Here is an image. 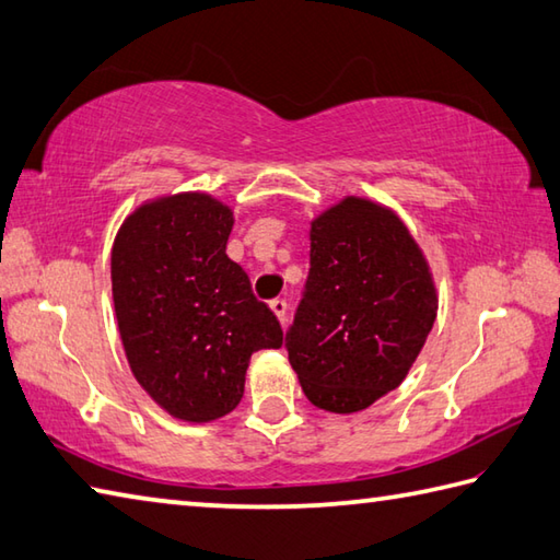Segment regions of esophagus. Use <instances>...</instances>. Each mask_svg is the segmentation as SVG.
<instances>
[{
  "label": "esophagus",
  "instance_id": "esophagus-1",
  "mask_svg": "<svg viewBox=\"0 0 560 560\" xmlns=\"http://www.w3.org/2000/svg\"><path fill=\"white\" fill-rule=\"evenodd\" d=\"M269 308L273 311V315L279 317L281 325H287V308H289L287 301H283V299H273V301H269Z\"/></svg>",
  "mask_w": 560,
  "mask_h": 560
}]
</instances>
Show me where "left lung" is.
Segmentation results:
<instances>
[{"label": "left lung", "instance_id": "8db88e82", "mask_svg": "<svg viewBox=\"0 0 560 560\" xmlns=\"http://www.w3.org/2000/svg\"><path fill=\"white\" fill-rule=\"evenodd\" d=\"M311 271L287 335L315 408L352 415L398 388L432 332L434 277L402 218L345 196L311 221Z\"/></svg>", "mask_w": 560, "mask_h": 560}]
</instances>
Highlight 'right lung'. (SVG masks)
<instances>
[{
    "mask_svg": "<svg viewBox=\"0 0 560 560\" xmlns=\"http://www.w3.org/2000/svg\"><path fill=\"white\" fill-rule=\"evenodd\" d=\"M233 225L221 199L179 191L142 201L114 240L112 291L128 366L182 422L233 412L252 352L283 345L277 315L225 255Z\"/></svg>",
    "mask_w": 560,
    "mask_h": 560,
    "instance_id": "obj_1",
    "label": "right lung"
}]
</instances>
